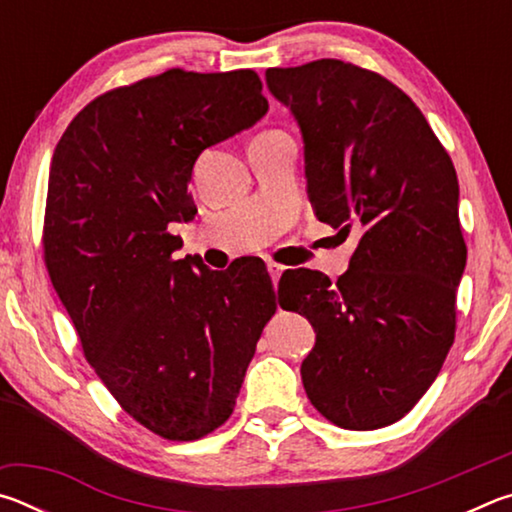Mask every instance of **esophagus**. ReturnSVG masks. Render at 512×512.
<instances>
[{"mask_svg":"<svg viewBox=\"0 0 512 512\" xmlns=\"http://www.w3.org/2000/svg\"><path fill=\"white\" fill-rule=\"evenodd\" d=\"M284 268H287V266H282V264H277V262H268V273H271V277H273V284L280 280V275L284 273Z\"/></svg>","mask_w":512,"mask_h":512,"instance_id":"34e87169","label":"esophagus"}]
</instances>
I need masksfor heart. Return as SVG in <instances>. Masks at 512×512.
Wrapping results in <instances>:
<instances>
[{"mask_svg":"<svg viewBox=\"0 0 512 512\" xmlns=\"http://www.w3.org/2000/svg\"><path fill=\"white\" fill-rule=\"evenodd\" d=\"M275 135H282V131H266L262 135H257V140H266V137H275Z\"/></svg>","mask_w":512,"mask_h":512,"instance_id":"heart-1","label":"heart"}]
</instances>
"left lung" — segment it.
<instances>
[{"label": "left lung", "mask_w": 512, "mask_h": 512, "mask_svg": "<svg viewBox=\"0 0 512 512\" xmlns=\"http://www.w3.org/2000/svg\"><path fill=\"white\" fill-rule=\"evenodd\" d=\"M266 83L302 131L316 216L339 235L361 232L334 284L309 268L280 280V305L316 332L302 384L336 427H388L454 343L467 257L456 169L420 108L377 72L323 58L266 69Z\"/></svg>", "instance_id": "1"}]
</instances>
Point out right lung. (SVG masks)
<instances>
[{"mask_svg": "<svg viewBox=\"0 0 512 512\" xmlns=\"http://www.w3.org/2000/svg\"><path fill=\"white\" fill-rule=\"evenodd\" d=\"M266 110L253 69H167L90 101L51 158V284L112 397L167 440H198L230 418L277 309L262 259L210 271L173 259L183 241L169 232L196 214L198 155Z\"/></svg>", "mask_w": 512, "mask_h": 512, "instance_id": "right-lung-1", "label": "right lung"}]
</instances>
